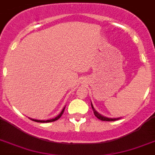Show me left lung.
Masks as SVG:
<instances>
[{
	"label": "left lung",
	"mask_w": 155,
	"mask_h": 155,
	"mask_svg": "<svg viewBox=\"0 0 155 155\" xmlns=\"http://www.w3.org/2000/svg\"><path fill=\"white\" fill-rule=\"evenodd\" d=\"M91 107H92L94 114H95V116L97 117L98 119H100V120H102V121H115V120H117V119H120V118H117V119H110V118H107V117H104V116H103V115H101L100 114H99V113H98L97 111L95 110V108H94V107H93L92 104H91Z\"/></svg>",
	"instance_id": "left-lung-1"
}]
</instances>
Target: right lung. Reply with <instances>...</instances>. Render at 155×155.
Masks as SVG:
<instances>
[{
    "label": "right lung",
    "instance_id": "add662e5",
    "mask_svg": "<svg viewBox=\"0 0 155 155\" xmlns=\"http://www.w3.org/2000/svg\"><path fill=\"white\" fill-rule=\"evenodd\" d=\"M64 109H65V107H64V109L62 110V111L60 113V114H59V115H57V116H56L55 119H48V120H38V119H32V121L37 122V123H51V122L56 121L57 119H59L60 117H61V115H62L63 113H64Z\"/></svg>",
    "mask_w": 155,
    "mask_h": 155
}]
</instances>
